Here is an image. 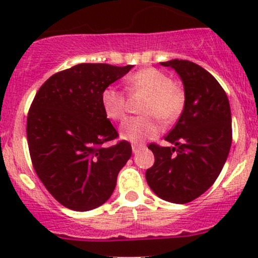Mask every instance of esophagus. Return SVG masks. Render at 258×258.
<instances>
[{"label":"esophagus","instance_id":"obj_1","mask_svg":"<svg viewBox=\"0 0 258 258\" xmlns=\"http://www.w3.org/2000/svg\"><path fill=\"white\" fill-rule=\"evenodd\" d=\"M141 150H145L144 145H132V152L139 153Z\"/></svg>","mask_w":258,"mask_h":258}]
</instances>
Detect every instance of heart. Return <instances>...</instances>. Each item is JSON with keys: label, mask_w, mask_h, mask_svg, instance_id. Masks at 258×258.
I'll use <instances>...</instances> for the list:
<instances>
[{"label": "heart", "mask_w": 258, "mask_h": 258, "mask_svg": "<svg viewBox=\"0 0 258 258\" xmlns=\"http://www.w3.org/2000/svg\"><path fill=\"white\" fill-rule=\"evenodd\" d=\"M128 88L141 91L148 95L142 112L146 116L128 117L119 126V136L132 144H141L145 140L153 139L162 130L161 122L177 119L186 102L183 90L173 83L172 79L157 69L140 70L126 79ZM101 103L108 118L118 121L126 112V97L116 87L108 86L102 91Z\"/></svg>", "instance_id": "1"}]
</instances>
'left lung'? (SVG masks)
Wrapping results in <instances>:
<instances>
[{"label": "left lung", "instance_id": "obj_1", "mask_svg": "<svg viewBox=\"0 0 258 258\" xmlns=\"http://www.w3.org/2000/svg\"><path fill=\"white\" fill-rule=\"evenodd\" d=\"M177 72L186 102L177 123L165 137L175 147L148 146L155 163L146 181L160 199L187 204L207 191L222 171L232 144L230 102L217 80L187 59L161 62Z\"/></svg>", "mask_w": 258, "mask_h": 258}]
</instances>
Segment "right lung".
Here are the masks:
<instances>
[{
  "label": "right lung",
  "mask_w": 258,
  "mask_h": 258,
  "mask_svg": "<svg viewBox=\"0 0 258 258\" xmlns=\"http://www.w3.org/2000/svg\"><path fill=\"white\" fill-rule=\"evenodd\" d=\"M134 66L80 63L57 72L36 93L27 116L33 168L47 191L64 207L90 211L105 204L119 170L132 155L103 111L101 95Z\"/></svg>",
  "instance_id": "add662e5"
}]
</instances>
